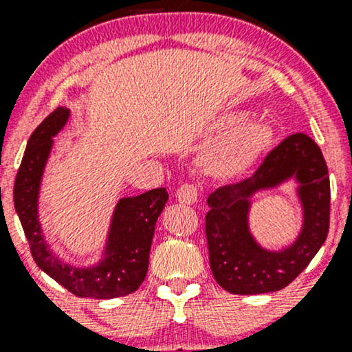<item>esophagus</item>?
Returning a JSON list of instances; mask_svg holds the SVG:
<instances>
[{"label": "esophagus", "mask_w": 352, "mask_h": 352, "mask_svg": "<svg viewBox=\"0 0 352 352\" xmlns=\"http://www.w3.org/2000/svg\"><path fill=\"white\" fill-rule=\"evenodd\" d=\"M177 200L185 205L195 204V201L199 200V188L192 184H184L179 190H177Z\"/></svg>", "instance_id": "34e87169"}]
</instances>
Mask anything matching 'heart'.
I'll return each mask as SVG.
<instances>
[{"label": "heart", "mask_w": 352, "mask_h": 352, "mask_svg": "<svg viewBox=\"0 0 352 352\" xmlns=\"http://www.w3.org/2000/svg\"><path fill=\"white\" fill-rule=\"evenodd\" d=\"M246 119V112L230 111L213 120L212 134L221 137L201 160L207 175L218 180L240 179L268 151L273 140L272 125L260 119Z\"/></svg>", "instance_id": "b5f03b06"}]
</instances>
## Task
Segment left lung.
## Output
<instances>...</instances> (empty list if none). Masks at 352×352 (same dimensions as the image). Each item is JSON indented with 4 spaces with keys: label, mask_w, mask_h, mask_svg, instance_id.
<instances>
[{
    "label": "left lung",
    "mask_w": 352,
    "mask_h": 352,
    "mask_svg": "<svg viewBox=\"0 0 352 352\" xmlns=\"http://www.w3.org/2000/svg\"><path fill=\"white\" fill-rule=\"evenodd\" d=\"M294 178L303 210L300 235L281 250L263 249L251 235L248 213L254 192ZM329 175L321 148L306 134H293L266 155L250 179L210 193L205 233L210 268L233 294L273 293L288 286L326 241L329 230Z\"/></svg>",
    "instance_id": "1"
}]
</instances>
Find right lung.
I'll return each instance as SVG.
<instances>
[{
	"label": "right lung",
	"mask_w": 352,
	"mask_h": 352,
	"mask_svg": "<svg viewBox=\"0 0 352 352\" xmlns=\"http://www.w3.org/2000/svg\"><path fill=\"white\" fill-rule=\"evenodd\" d=\"M69 109L58 107L28 140L14 182V208L36 265L60 286L80 298L112 300L137 292L148 270L157 218L168 200L165 188H153L117 201L106 246L94 266H72L50 248L39 223V188L54 137L69 120Z\"/></svg>",
	"instance_id": "1"
}]
</instances>
